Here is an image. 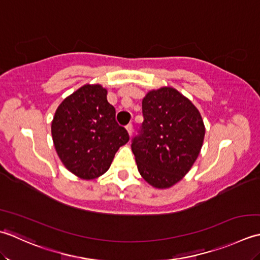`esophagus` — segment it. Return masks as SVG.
<instances>
[{"mask_svg": "<svg viewBox=\"0 0 260 260\" xmlns=\"http://www.w3.org/2000/svg\"><path fill=\"white\" fill-rule=\"evenodd\" d=\"M126 131H128V134H129V136L131 137V135H132V131H134V129H132V124H128L126 125Z\"/></svg>", "mask_w": 260, "mask_h": 260, "instance_id": "34e87169", "label": "esophagus"}]
</instances>
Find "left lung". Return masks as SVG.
Listing matches in <instances>:
<instances>
[{"instance_id": "1", "label": "left lung", "mask_w": 260, "mask_h": 260, "mask_svg": "<svg viewBox=\"0 0 260 260\" xmlns=\"http://www.w3.org/2000/svg\"><path fill=\"white\" fill-rule=\"evenodd\" d=\"M141 132L131 149L138 171L156 188H169L192 168L203 146L205 126L198 108L174 87L149 91L142 100Z\"/></svg>"}]
</instances>
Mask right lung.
<instances>
[{"instance_id":"right-lung-1","label":"right lung","mask_w":260,"mask_h":260,"mask_svg":"<svg viewBox=\"0 0 260 260\" xmlns=\"http://www.w3.org/2000/svg\"><path fill=\"white\" fill-rule=\"evenodd\" d=\"M100 84H86L57 108L51 136L58 157L82 179L100 177L110 168L115 152L129 141L115 121V109Z\"/></svg>"}]
</instances>
